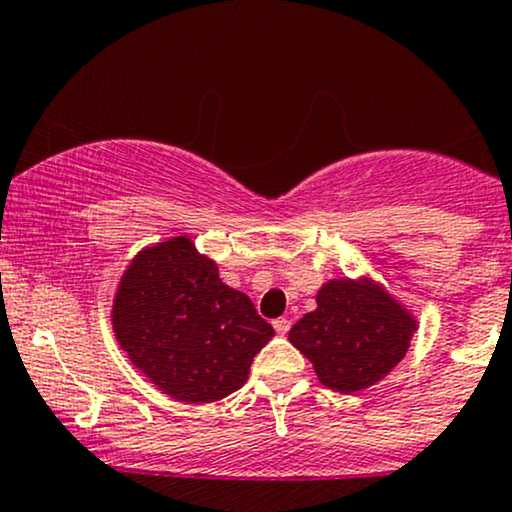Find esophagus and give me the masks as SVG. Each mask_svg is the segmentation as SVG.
Wrapping results in <instances>:
<instances>
[{
	"label": "esophagus",
	"mask_w": 512,
	"mask_h": 512,
	"mask_svg": "<svg viewBox=\"0 0 512 512\" xmlns=\"http://www.w3.org/2000/svg\"><path fill=\"white\" fill-rule=\"evenodd\" d=\"M274 330H276V334H281V337H284V334H289V330H291V320H289V317H276V320H274Z\"/></svg>",
	"instance_id": "1"
}]
</instances>
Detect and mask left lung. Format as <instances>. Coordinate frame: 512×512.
<instances>
[{"instance_id":"1","label":"left lung","mask_w":512,"mask_h":512,"mask_svg":"<svg viewBox=\"0 0 512 512\" xmlns=\"http://www.w3.org/2000/svg\"><path fill=\"white\" fill-rule=\"evenodd\" d=\"M315 303L291 327L289 342L313 363L317 380L342 395L387 378L419 330L407 305L368 274L325 281Z\"/></svg>"}]
</instances>
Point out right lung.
<instances>
[{
	"label": "right lung",
	"instance_id": "add662e5",
	"mask_svg": "<svg viewBox=\"0 0 512 512\" xmlns=\"http://www.w3.org/2000/svg\"><path fill=\"white\" fill-rule=\"evenodd\" d=\"M113 332L139 373L178 402L209 404L248 383L252 358L274 337L243 291L192 238L142 248L117 281Z\"/></svg>",
	"mask_w": 512,
	"mask_h": 512
}]
</instances>
